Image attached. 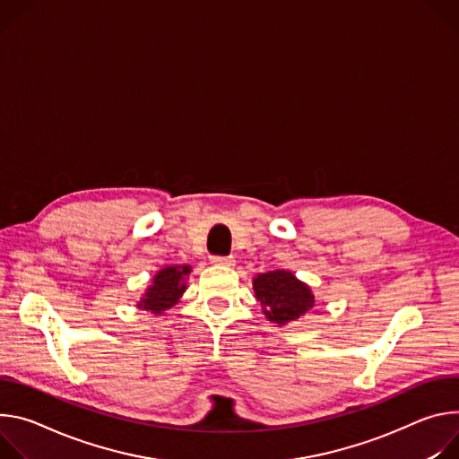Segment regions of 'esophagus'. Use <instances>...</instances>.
<instances>
[{
    "label": "esophagus",
    "instance_id": "1",
    "mask_svg": "<svg viewBox=\"0 0 459 459\" xmlns=\"http://www.w3.org/2000/svg\"><path fill=\"white\" fill-rule=\"evenodd\" d=\"M212 264H215V266H235V259L233 257H219V255H213L212 259Z\"/></svg>",
    "mask_w": 459,
    "mask_h": 459
}]
</instances>
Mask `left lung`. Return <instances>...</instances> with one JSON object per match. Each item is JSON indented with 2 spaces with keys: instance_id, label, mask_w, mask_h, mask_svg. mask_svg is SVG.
<instances>
[{
  "instance_id": "1",
  "label": "left lung",
  "mask_w": 459,
  "mask_h": 459,
  "mask_svg": "<svg viewBox=\"0 0 459 459\" xmlns=\"http://www.w3.org/2000/svg\"><path fill=\"white\" fill-rule=\"evenodd\" d=\"M253 291L266 319L277 326L297 321L316 307L310 286L284 270L259 273L253 279Z\"/></svg>"
}]
</instances>
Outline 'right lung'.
<instances>
[{"label":"right lung","mask_w":459,"mask_h":459,"mask_svg":"<svg viewBox=\"0 0 459 459\" xmlns=\"http://www.w3.org/2000/svg\"><path fill=\"white\" fill-rule=\"evenodd\" d=\"M191 273L189 264L166 266L152 277V284L138 300V308L151 314H164L178 302L186 291V277Z\"/></svg>","instance_id":"obj_1"}]
</instances>
